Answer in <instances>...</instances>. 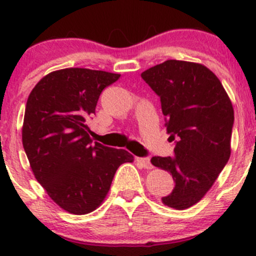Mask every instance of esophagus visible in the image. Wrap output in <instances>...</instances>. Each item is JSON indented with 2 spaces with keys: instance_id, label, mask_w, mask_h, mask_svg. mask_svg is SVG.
I'll return each mask as SVG.
<instances>
[{
  "instance_id": "esophagus-1",
  "label": "esophagus",
  "mask_w": 256,
  "mask_h": 256,
  "mask_svg": "<svg viewBox=\"0 0 256 256\" xmlns=\"http://www.w3.org/2000/svg\"><path fill=\"white\" fill-rule=\"evenodd\" d=\"M136 161L144 167V168H152L151 164V160L150 157H136Z\"/></svg>"
}]
</instances>
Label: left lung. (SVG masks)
Returning <instances> with one entry per match:
<instances>
[{"instance_id": "left-lung-1", "label": "left lung", "mask_w": 256, "mask_h": 256, "mask_svg": "<svg viewBox=\"0 0 256 256\" xmlns=\"http://www.w3.org/2000/svg\"><path fill=\"white\" fill-rule=\"evenodd\" d=\"M158 95L174 156L151 158L172 174L174 188L162 202L186 209L200 202L230 157L234 110L220 80L202 64L166 60L141 74Z\"/></svg>"}]
</instances>
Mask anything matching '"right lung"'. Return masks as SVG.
<instances>
[{"label": "right lung", "instance_id": "right-lung-1", "mask_svg": "<svg viewBox=\"0 0 256 256\" xmlns=\"http://www.w3.org/2000/svg\"><path fill=\"white\" fill-rule=\"evenodd\" d=\"M120 74L84 68L53 72L33 88L26 105L22 142L36 180L64 210L86 214L106 197L125 150L92 142L88 120L102 90Z\"/></svg>", "mask_w": 256, "mask_h": 256}]
</instances>
